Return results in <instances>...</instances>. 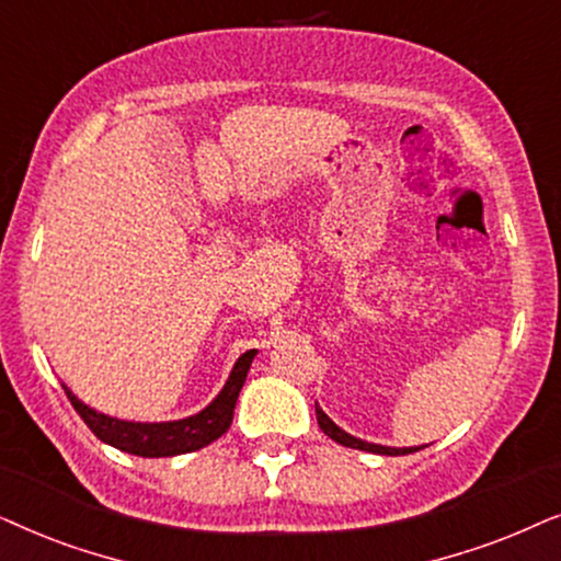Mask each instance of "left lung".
I'll use <instances>...</instances> for the list:
<instances>
[{
  "mask_svg": "<svg viewBox=\"0 0 561 561\" xmlns=\"http://www.w3.org/2000/svg\"><path fill=\"white\" fill-rule=\"evenodd\" d=\"M316 415H318V425H320V431L325 433V436H331L335 444H341V446H348V449H362V451H371V454H385V457H398V454H410V451H417V449H392V446H379V444H367V442H362V438H354V436H348L346 431H341L339 425H335L331 417H328L323 410L318 408V402H316Z\"/></svg>",
  "mask_w": 561,
  "mask_h": 561,
  "instance_id": "8db88e82",
  "label": "left lung"
}]
</instances>
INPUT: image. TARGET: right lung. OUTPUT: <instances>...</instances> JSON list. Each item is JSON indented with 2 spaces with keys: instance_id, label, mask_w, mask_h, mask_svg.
<instances>
[{
  "instance_id": "obj_1",
  "label": "right lung",
  "mask_w": 561,
  "mask_h": 561,
  "mask_svg": "<svg viewBox=\"0 0 561 561\" xmlns=\"http://www.w3.org/2000/svg\"><path fill=\"white\" fill-rule=\"evenodd\" d=\"M253 356H256V351L253 348L245 351V354L236 362V367L230 371L228 382L222 387L218 398H215L203 413L184 417V421H171V423L117 421V417L102 415L96 413V410L87 408L84 402L73 398L69 387H64V390H66V398L71 400L73 410L81 415V421L89 425V431H92L100 442L115 446L119 451L136 454V457H176V454L203 449V446L213 444L215 438H220L222 433L230 428V423H233L238 392H241L245 375H249Z\"/></svg>"
}]
</instances>
